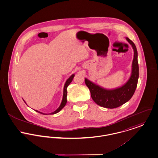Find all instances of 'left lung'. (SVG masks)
<instances>
[{"mask_svg": "<svg viewBox=\"0 0 158 158\" xmlns=\"http://www.w3.org/2000/svg\"><path fill=\"white\" fill-rule=\"evenodd\" d=\"M126 39L134 49L131 75L126 84L116 89H106L94 84L86 78L85 79V84L90 91L91 97L94 102L105 108H116L128 102L135 93L137 86L139 76L137 50L132 40L128 37H126Z\"/></svg>", "mask_w": 158, "mask_h": 158, "instance_id": "1", "label": "left lung"}]
</instances>
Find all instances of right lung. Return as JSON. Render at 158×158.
I'll list each match as a JSON object with an SVG mask.
<instances>
[{
    "label": "right lung",
    "instance_id": "obj_1",
    "mask_svg": "<svg viewBox=\"0 0 158 158\" xmlns=\"http://www.w3.org/2000/svg\"><path fill=\"white\" fill-rule=\"evenodd\" d=\"M74 74H72L67 81H66V82H65V85H64V91H63V100H62V102H61V104H60V107L56 110V111H54V112H52V113H51L50 114H56V113H57L58 112H59V111H60L64 106H65V104H66V102H67V86L70 85V84L72 82V81H73V77H74ZM26 103V102H25ZM35 111H37L38 113H41V114H45V113H42V112H40V111H37V110H35Z\"/></svg>",
    "mask_w": 158,
    "mask_h": 158
}]
</instances>
